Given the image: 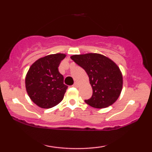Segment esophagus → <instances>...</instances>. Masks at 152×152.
Returning a JSON list of instances; mask_svg holds the SVG:
<instances>
[{
  "label": "esophagus",
  "instance_id": "esophagus-1",
  "mask_svg": "<svg viewBox=\"0 0 152 152\" xmlns=\"http://www.w3.org/2000/svg\"><path fill=\"white\" fill-rule=\"evenodd\" d=\"M73 86H74V87H76V88H77V87L78 86V83H76V82H75V83H74V85H73Z\"/></svg>",
  "mask_w": 152,
  "mask_h": 152
}]
</instances>
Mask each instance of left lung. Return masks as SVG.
Returning <instances> with one entry per match:
<instances>
[{
    "label": "left lung",
    "instance_id": "1",
    "mask_svg": "<svg viewBox=\"0 0 152 152\" xmlns=\"http://www.w3.org/2000/svg\"><path fill=\"white\" fill-rule=\"evenodd\" d=\"M71 58L84 69L89 77L93 94L84 102L96 109L112 105L119 96L123 86V77L117 65L99 53L74 55Z\"/></svg>",
    "mask_w": 152,
    "mask_h": 152
}]
</instances>
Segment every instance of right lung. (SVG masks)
<instances>
[{"mask_svg":"<svg viewBox=\"0 0 152 152\" xmlns=\"http://www.w3.org/2000/svg\"><path fill=\"white\" fill-rule=\"evenodd\" d=\"M66 57L64 53L50 54L31 65L26 76V88L32 102L43 109L56 106L63 100L68 86L58 67Z\"/></svg>","mask_w":152,"mask_h":152,"instance_id":"obj_1","label":"right lung"}]
</instances>
